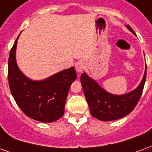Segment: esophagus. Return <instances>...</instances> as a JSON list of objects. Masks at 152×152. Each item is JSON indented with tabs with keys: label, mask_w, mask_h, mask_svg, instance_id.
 I'll list each match as a JSON object with an SVG mask.
<instances>
[{
	"label": "esophagus",
	"mask_w": 152,
	"mask_h": 152,
	"mask_svg": "<svg viewBox=\"0 0 152 152\" xmlns=\"http://www.w3.org/2000/svg\"><path fill=\"white\" fill-rule=\"evenodd\" d=\"M84 68H85V65H84L83 62H82V61H78L75 64V69L77 73H81L83 70Z\"/></svg>",
	"instance_id": "1"
}]
</instances>
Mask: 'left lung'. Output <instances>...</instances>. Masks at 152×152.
I'll return each instance as SVG.
<instances>
[{"label": "left lung", "instance_id": "obj_1", "mask_svg": "<svg viewBox=\"0 0 152 152\" xmlns=\"http://www.w3.org/2000/svg\"><path fill=\"white\" fill-rule=\"evenodd\" d=\"M126 27L134 33L128 25ZM147 77V65L141 83L134 91L122 96H115L107 92L96 81L84 73L81 75V83L84 95L93 117L103 121L120 119L130 113L140 99Z\"/></svg>", "mask_w": 152, "mask_h": 152}]
</instances>
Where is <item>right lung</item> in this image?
<instances>
[{"instance_id": "obj_1", "label": "right lung", "mask_w": 152, "mask_h": 152, "mask_svg": "<svg viewBox=\"0 0 152 152\" xmlns=\"http://www.w3.org/2000/svg\"><path fill=\"white\" fill-rule=\"evenodd\" d=\"M16 39L8 61V81L11 94L27 117L41 122H53L62 117L70 85L76 79L75 67L67 69L43 81H32L18 68Z\"/></svg>"}]
</instances>
